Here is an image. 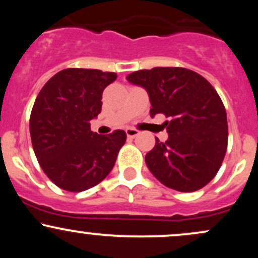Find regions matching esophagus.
<instances>
[{
  "instance_id": "1",
  "label": "esophagus",
  "mask_w": 258,
  "mask_h": 258,
  "mask_svg": "<svg viewBox=\"0 0 258 258\" xmlns=\"http://www.w3.org/2000/svg\"><path fill=\"white\" fill-rule=\"evenodd\" d=\"M126 135L128 138H136L139 135V132L137 130H133V128H127L126 130Z\"/></svg>"
}]
</instances>
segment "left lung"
<instances>
[{"instance_id": "left-lung-1", "label": "left lung", "mask_w": 258, "mask_h": 258, "mask_svg": "<svg viewBox=\"0 0 258 258\" xmlns=\"http://www.w3.org/2000/svg\"><path fill=\"white\" fill-rule=\"evenodd\" d=\"M149 94L150 115L164 114L168 138L146 155L150 172L178 191L199 190L220 170L227 152V112L205 78L184 68L138 70L126 78Z\"/></svg>"}]
</instances>
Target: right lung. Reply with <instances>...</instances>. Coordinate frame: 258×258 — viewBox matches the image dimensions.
Instances as JSON below:
<instances>
[{
    "label": "right lung",
    "instance_id": "1",
    "mask_svg": "<svg viewBox=\"0 0 258 258\" xmlns=\"http://www.w3.org/2000/svg\"><path fill=\"white\" fill-rule=\"evenodd\" d=\"M115 73L65 69L38 93L30 115V136L38 164L59 188L84 191L110 173L126 132L91 131V120L102 110V93L116 80Z\"/></svg>",
    "mask_w": 258,
    "mask_h": 258
}]
</instances>
